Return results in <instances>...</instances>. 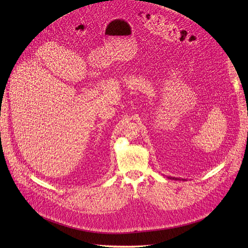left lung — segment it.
Masks as SVG:
<instances>
[{
	"label": "left lung",
	"mask_w": 248,
	"mask_h": 248,
	"mask_svg": "<svg viewBox=\"0 0 248 248\" xmlns=\"http://www.w3.org/2000/svg\"><path fill=\"white\" fill-rule=\"evenodd\" d=\"M171 179H172V178H171ZM173 179H176V180H177V178H173Z\"/></svg>",
	"instance_id": "left-lung-1"
}]
</instances>
